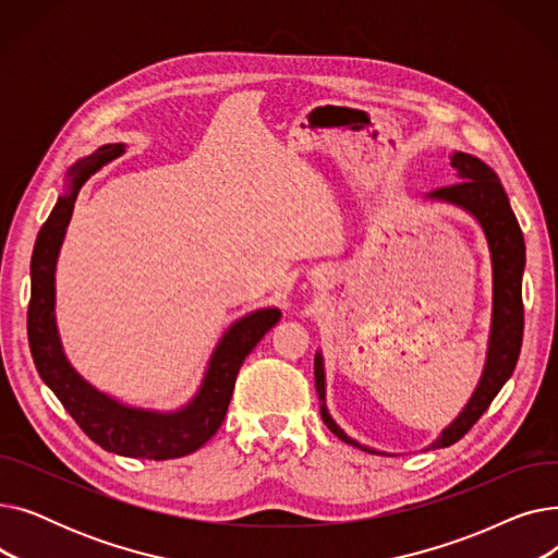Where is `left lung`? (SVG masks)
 Here are the masks:
<instances>
[{"label": "left lung", "mask_w": 558, "mask_h": 558, "mask_svg": "<svg viewBox=\"0 0 558 558\" xmlns=\"http://www.w3.org/2000/svg\"><path fill=\"white\" fill-rule=\"evenodd\" d=\"M450 167L454 169L459 183L434 190L425 198L454 205V208L471 215L484 230L493 269V307L486 360L480 383L471 400H468L459 412V416L446 429H441V434H438L425 450H438L457 444L459 438L482 418L493 398L500 393V389L511 377L522 345L524 240L518 219L511 210L509 196L500 179H497V173L480 158L463 151H454L450 156ZM314 383L320 402V418H324V423L335 436H339L348 446H355L364 452L387 454L355 441V438L348 436L330 416L326 402V364L320 350H316L314 355Z\"/></svg>", "instance_id": "1"}]
</instances>
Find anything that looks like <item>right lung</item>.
<instances>
[{"instance_id": "add662e5", "label": "right lung", "mask_w": 558, "mask_h": 558, "mask_svg": "<svg viewBox=\"0 0 558 558\" xmlns=\"http://www.w3.org/2000/svg\"><path fill=\"white\" fill-rule=\"evenodd\" d=\"M124 154V144H106L93 156L76 160L68 169L65 192L38 232L32 257V301L26 330L34 364L43 383L63 402L78 427L108 452L140 459H175L198 450L221 427L232 398L234 379L246 355L282 316L278 307H259L221 335L205 366L201 387L179 409H144L117 400L70 364L56 326V264L74 213L78 190L108 160Z\"/></svg>"}]
</instances>
